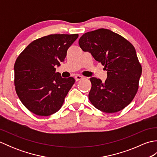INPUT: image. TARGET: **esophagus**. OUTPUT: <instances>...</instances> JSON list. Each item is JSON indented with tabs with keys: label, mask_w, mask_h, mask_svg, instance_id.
Listing matches in <instances>:
<instances>
[{
	"label": "esophagus",
	"mask_w": 157,
	"mask_h": 157,
	"mask_svg": "<svg viewBox=\"0 0 157 157\" xmlns=\"http://www.w3.org/2000/svg\"><path fill=\"white\" fill-rule=\"evenodd\" d=\"M84 77L82 76V75H77L75 76V79L76 81H79V80H81V79H84Z\"/></svg>",
	"instance_id": "1"
}]
</instances>
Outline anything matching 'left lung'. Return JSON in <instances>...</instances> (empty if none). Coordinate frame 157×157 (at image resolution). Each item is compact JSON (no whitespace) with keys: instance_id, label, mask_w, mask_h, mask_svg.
<instances>
[{"instance_id":"8db88e82","label":"left lung","mask_w":157,"mask_h":157,"mask_svg":"<svg viewBox=\"0 0 157 157\" xmlns=\"http://www.w3.org/2000/svg\"><path fill=\"white\" fill-rule=\"evenodd\" d=\"M79 45L107 71L104 83L96 78L90 79V101L105 113L121 111L135 97L142 74L134 46L123 36L104 28L85 33Z\"/></svg>"}]
</instances>
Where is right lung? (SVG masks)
<instances>
[{
	"mask_svg": "<svg viewBox=\"0 0 157 157\" xmlns=\"http://www.w3.org/2000/svg\"><path fill=\"white\" fill-rule=\"evenodd\" d=\"M78 34H51L31 42L17 59L16 93L29 111L48 116L61 108L75 79L63 78L55 66L65 59Z\"/></svg>",
	"mask_w": 157,
	"mask_h": 157,
	"instance_id": "right-lung-1",
	"label": "right lung"
}]
</instances>
